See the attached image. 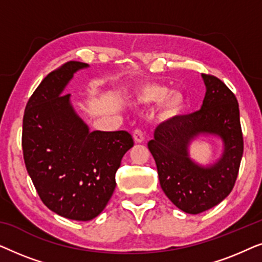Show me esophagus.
Listing matches in <instances>:
<instances>
[{
  "label": "esophagus",
  "instance_id": "obj_1",
  "mask_svg": "<svg viewBox=\"0 0 262 262\" xmlns=\"http://www.w3.org/2000/svg\"><path fill=\"white\" fill-rule=\"evenodd\" d=\"M132 137H134L136 143H143L144 142V132H143L141 128H136V130L132 132Z\"/></svg>",
  "mask_w": 262,
  "mask_h": 262
}]
</instances>
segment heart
<instances>
[{
  "label": "heart",
  "instance_id": "obj_1",
  "mask_svg": "<svg viewBox=\"0 0 262 262\" xmlns=\"http://www.w3.org/2000/svg\"><path fill=\"white\" fill-rule=\"evenodd\" d=\"M135 100L138 103H152L161 100V114L167 119L180 116L186 106L185 95L180 91L168 92L166 85L160 83L141 85L135 92Z\"/></svg>",
  "mask_w": 262,
  "mask_h": 262
}]
</instances>
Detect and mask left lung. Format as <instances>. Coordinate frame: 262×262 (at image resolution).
<instances>
[{
	"label": "left lung",
	"instance_id": "obj_1",
	"mask_svg": "<svg viewBox=\"0 0 262 262\" xmlns=\"http://www.w3.org/2000/svg\"><path fill=\"white\" fill-rule=\"evenodd\" d=\"M202 77L206 87L202 108L160 124L148 143L163 192L175 206L191 214L227 198L243 155L237 99L220 78L206 74ZM204 133L220 135L225 146L221 159L207 167L195 164L188 154L190 141Z\"/></svg>",
	"mask_w": 262,
	"mask_h": 262
}]
</instances>
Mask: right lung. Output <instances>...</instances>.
Listing matches in <instances>:
<instances>
[{
	"label": "right lung",
	"instance_id": "obj_1",
	"mask_svg": "<svg viewBox=\"0 0 262 262\" xmlns=\"http://www.w3.org/2000/svg\"><path fill=\"white\" fill-rule=\"evenodd\" d=\"M82 62L50 73L28 100L23 121L24 160L41 202L74 221L99 216L116 188V173L134 146L126 131H89L64 88Z\"/></svg>",
	"mask_w": 262,
	"mask_h": 262
}]
</instances>
